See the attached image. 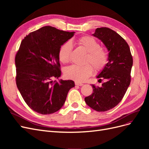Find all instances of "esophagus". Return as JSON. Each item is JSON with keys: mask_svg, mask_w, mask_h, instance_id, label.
Wrapping results in <instances>:
<instances>
[{"mask_svg": "<svg viewBox=\"0 0 149 149\" xmlns=\"http://www.w3.org/2000/svg\"><path fill=\"white\" fill-rule=\"evenodd\" d=\"M74 83H75V85H76V86H83V84L78 83V82H77V81H75Z\"/></svg>", "mask_w": 149, "mask_h": 149, "instance_id": "1", "label": "esophagus"}]
</instances>
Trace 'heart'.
<instances>
[{"instance_id": "b5f03b06", "label": "heart", "mask_w": 149, "mask_h": 149, "mask_svg": "<svg viewBox=\"0 0 149 149\" xmlns=\"http://www.w3.org/2000/svg\"><path fill=\"white\" fill-rule=\"evenodd\" d=\"M76 42L87 52L82 66L72 65L67 68L65 76L68 78L77 82H83L95 71H100L104 68L108 61V54L106 49L101 47V45L95 38L90 36H83L77 39ZM73 46L70 42H66L60 47L58 56L60 61L67 63L70 60Z\"/></svg>"}]
</instances>
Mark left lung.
Wrapping results in <instances>:
<instances>
[{
	"label": "left lung",
	"instance_id": "obj_1",
	"mask_svg": "<svg viewBox=\"0 0 149 149\" xmlns=\"http://www.w3.org/2000/svg\"><path fill=\"white\" fill-rule=\"evenodd\" d=\"M93 36L101 40L109 51L108 62L97 76L105 81L101 87L92 85L93 93L86 97V103L98 112L116 106L123 100L131 80L132 56L129 45L115 31L107 27L96 29Z\"/></svg>",
	"mask_w": 149,
	"mask_h": 149
}]
</instances>
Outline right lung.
Instances as JSON below:
<instances>
[{"instance_id":"1","label":"right lung","mask_w":149,"mask_h":149,"mask_svg":"<svg viewBox=\"0 0 149 149\" xmlns=\"http://www.w3.org/2000/svg\"><path fill=\"white\" fill-rule=\"evenodd\" d=\"M74 32L45 26L22 40L16 53V84L29 107L42 114H50L63 106L72 80H52L61 76L58 52Z\"/></svg>"}]
</instances>
